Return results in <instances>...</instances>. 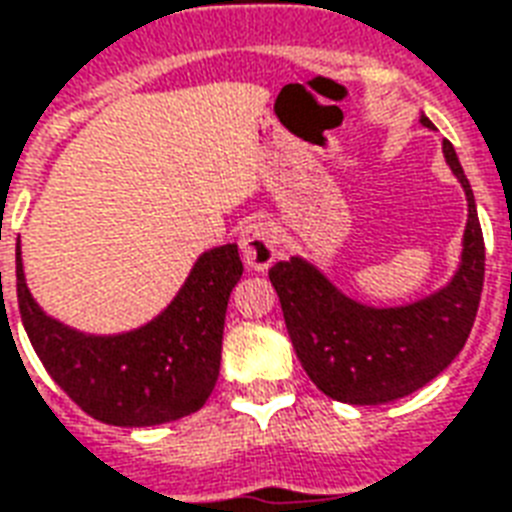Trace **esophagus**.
<instances>
[{"instance_id":"obj_1","label":"esophagus","mask_w":512,"mask_h":512,"mask_svg":"<svg viewBox=\"0 0 512 512\" xmlns=\"http://www.w3.org/2000/svg\"><path fill=\"white\" fill-rule=\"evenodd\" d=\"M241 255H244V263L252 271H265L268 265L276 260L279 255V236H276V228L271 222L255 220L249 222L247 228L241 230Z\"/></svg>"}]
</instances>
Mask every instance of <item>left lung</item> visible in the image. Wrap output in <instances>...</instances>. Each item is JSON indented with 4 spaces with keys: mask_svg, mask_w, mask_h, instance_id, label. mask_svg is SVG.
Returning a JSON list of instances; mask_svg holds the SVG:
<instances>
[{
    "mask_svg": "<svg viewBox=\"0 0 512 512\" xmlns=\"http://www.w3.org/2000/svg\"><path fill=\"white\" fill-rule=\"evenodd\" d=\"M421 126L432 128V120L421 115ZM443 155L467 195L462 257L446 287L405 306H368L338 290L306 257L279 260L268 271L300 365L333 400L381 405L411 395L456 360L473 330L486 249L454 144L443 142Z\"/></svg>",
    "mask_w": 512,
    "mask_h": 512,
    "instance_id": "obj_1",
    "label": "left lung"
}]
</instances>
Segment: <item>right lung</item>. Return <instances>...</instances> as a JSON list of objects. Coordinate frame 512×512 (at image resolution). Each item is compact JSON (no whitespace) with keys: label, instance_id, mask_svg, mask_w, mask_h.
<instances>
[{"label":"right lung","instance_id":"obj_1","mask_svg":"<svg viewBox=\"0 0 512 512\" xmlns=\"http://www.w3.org/2000/svg\"><path fill=\"white\" fill-rule=\"evenodd\" d=\"M241 273L236 244L206 249L158 317L126 333L93 335L42 311L15 247L18 308L31 346L66 395L112 427H155L204 408L220 376L225 311Z\"/></svg>","mask_w":512,"mask_h":512}]
</instances>
